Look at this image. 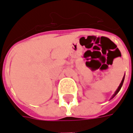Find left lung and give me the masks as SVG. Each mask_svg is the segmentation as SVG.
I'll return each instance as SVG.
<instances>
[{
    "label": "left lung",
    "instance_id": "1",
    "mask_svg": "<svg viewBox=\"0 0 133 133\" xmlns=\"http://www.w3.org/2000/svg\"><path fill=\"white\" fill-rule=\"evenodd\" d=\"M124 80H125V75H124V77H123V80H122V81H121V83H120V85H119V87L117 88V89L116 90V91H115V94L113 95H112V98H113L115 96V95H117V93H118V92L120 91V90L121 89V88H122V86H123V82H124ZM111 98V99H112Z\"/></svg>",
    "mask_w": 133,
    "mask_h": 133
}]
</instances>
